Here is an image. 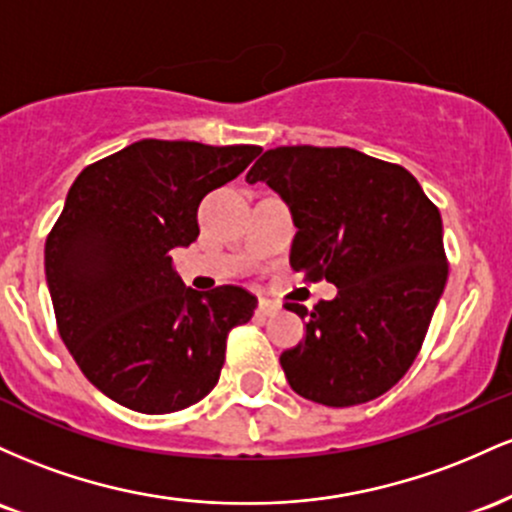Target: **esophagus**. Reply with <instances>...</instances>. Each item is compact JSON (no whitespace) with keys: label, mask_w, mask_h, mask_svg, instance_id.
<instances>
[{"label":"esophagus","mask_w":512,"mask_h":512,"mask_svg":"<svg viewBox=\"0 0 512 512\" xmlns=\"http://www.w3.org/2000/svg\"><path fill=\"white\" fill-rule=\"evenodd\" d=\"M275 312H280L278 302L266 300V297H261V300H258V314H261V317H273Z\"/></svg>","instance_id":"1"}]
</instances>
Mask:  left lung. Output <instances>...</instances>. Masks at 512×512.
<instances>
[{
    "mask_svg": "<svg viewBox=\"0 0 512 512\" xmlns=\"http://www.w3.org/2000/svg\"><path fill=\"white\" fill-rule=\"evenodd\" d=\"M290 208V266L336 297L285 309L304 341L280 355L287 382L343 409L392 389L416 360L447 283L440 212L404 166L350 147H275L246 174Z\"/></svg>",
    "mask_w": 512,
    "mask_h": 512,
    "instance_id": "left-lung-1",
    "label": "left lung"
}]
</instances>
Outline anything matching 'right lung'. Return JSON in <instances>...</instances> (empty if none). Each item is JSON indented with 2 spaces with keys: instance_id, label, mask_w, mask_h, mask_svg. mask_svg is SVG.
<instances>
[{
  "instance_id": "right-lung-1",
  "label": "right lung",
  "mask_w": 512,
  "mask_h": 512,
  "mask_svg": "<svg viewBox=\"0 0 512 512\" xmlns=\"http://www.w3.org/2000/svg\"><path fill=\"white\" fill-rule=\"evenodd\" d=\"M256 145L140 140L86 166L45 241L57 331L108 399L140 413L198 404L220 380L227 333L254 317L237 285H183L171 251L198 239V205Z\"/></svg>"
}]
</instances>
